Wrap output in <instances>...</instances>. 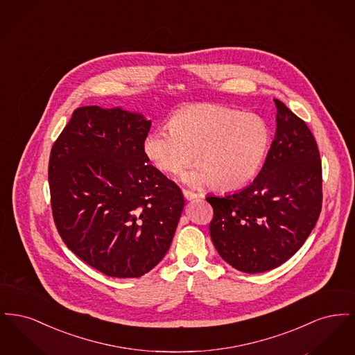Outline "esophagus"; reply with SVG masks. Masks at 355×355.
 Returning a JSON list of instances; mask_svg holds the SVG:
<instances>
[{
    "instance_id": "esophagus-1",
    "label": "esophagus",
    "mask_w": 355,
    "mask_h": 355,
    "mask_svg": "<svg viewBox=\"0 0 355 355\" xmlns=\"http://www.w3.org/2000/svg\"><path fill=\"white\" fill-rule=\"evenodd\" d=\"M182 193H184V197H185L187 201H193V200H196V198H198L200 196L197 194V193H193V191H190V190H182Z\"/></svg>"
}]
</instances>
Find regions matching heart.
Here are the masks:
<instances>
[{
    "label": "heart",
    "instance_id": "obj_1",
    "mask_svg": "<svg viewBox=\"0 0 355 355\" xmlns=\"http://www.w3.org/2000/svg\"><path fill=\"white\" fill-rule=\"evenodd\" d=\"M167 129L145 137L142 150L164 174L174 175L194 161L184 174L190 185L209 184L230 191L249 184L261 169L270 148L268 122L218 103H197L171 116Z\"/></svg>",
    "mask_w": 355,
    "mask_h": 355
}]
</instances>
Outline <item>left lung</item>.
Instances as JSON below:
<instances>
[{
    "label": "left lung",
    "instance_id": "obj_1",
    "mask_svg": "<svg viewBox=\"0 0 355 355\" xmlns=\"http://www.w3.org/2000/svg\"><path fill=\"white\" fill-rule=\"evenodd\" d=\"M277 130L252 185L206 197L214 216L210 236L220 257L243 272L278 268L297 253L322 209V162L304 119L274 100Z\"/></svg>",
    "mask_w": 355,
    "mask_h": 355
}]
</instances>
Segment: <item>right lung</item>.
Here are the masks:
<instances>
[{
	"label": "right lung",
	"mask_w": 355,
	"mask_h": 355,
	"mask_svg": "<svg viewBox=\"0 0 355 355\" xmlns=\"http://www.w3.org/2000/svg\"><path fill=\"white\" fill-rule=\"evenodd\" d=\"M152 121L119 107L83 106L49 158L51 211L58 234L89 266L138 278L169 250L185 200L142 150Z\"/></svg>",
	"instance_id": "obj_1"
}]
</instances>
